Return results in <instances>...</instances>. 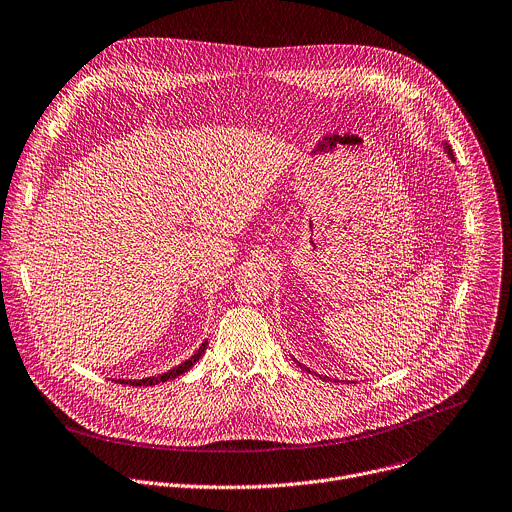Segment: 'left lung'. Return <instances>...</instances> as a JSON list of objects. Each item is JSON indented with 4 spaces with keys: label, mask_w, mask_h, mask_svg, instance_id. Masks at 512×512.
Returning a JSON list of instances; mask_svg holds the SVG:
<instances>
[{
    "label": "left lung",
    "mask_w": 512,
    "mask_h": 512,
    "mask_svg": "<svg viewBox=\"0 0 512 512\" xmlns=\"http://www.w3.org/2000/svg\"><path fill=\"white\" fill-rule=\"evenodd\" d=\"M443 149H445V155H447V157H449V159H451V161H455V159H453V153H451V147H449V145H447V143H443ZM298 365H300V367H302V369H306V371H310V369H308V367H304V365H302V363H298ZM322 380H329V378H327V376H324V378H322Z\"/></svg>",
    "instance_id": "left-lung-1"
}]
</instances>
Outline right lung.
<instances>
[{
	"label": "right lung",
	"mask_w": 512,
	"mask_h": 512,
	"mask_svg": "<svg viewBox=\"0 0 512 512\" xmlns=\"http://www.w3.org/2000/svg\"><path fill=\"white\" fill-rule=\"evenodd\" d=\"M206 347H208V341H204V343L200 345V349H198L190 359H185L183 363L171 367L169 371H165V374H161V376H151V378H143V380H118V382H120V384H130V386H155V384H159V382L175 380V378H179L181 374H185V371H188L196 361H200V357L204 355Z\"/></svg>",
	"instance_id": "1"
}]
</instances>
